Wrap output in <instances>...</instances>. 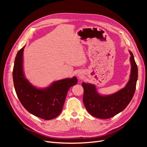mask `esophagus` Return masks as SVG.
Wrapping results in <instances>:
<instances>
[{
	"mask_svg": "<svg viewBox=\"0 0 147 147\" xmlns=\"http://www.w3.org/2000/svg\"><path fill=\"white\" fill-rule=\"evenodd\" d=\"M83 74L82 73H79L78 74H77V76H78V78L79 79H82L83 78Z\"/></svg>",
	"mask_w": 147,
	"mask_h": 147,
	"instance_id": "esophagus-1",
	"label": "esophagus"
}]
</instances>
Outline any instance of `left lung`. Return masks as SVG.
Wrapping results in <instances>:
<instances>
[{
    "mask_svg": "<svg viewBox=\"0 0 147 147\" xmlns=\"http://www.w3.org/2000/svg\"><path fill=\"white\" fill-rule=\"evenodd\" d=\"M131 69L130 78L125 88L115 93L104 95L99 94L95 84L83 82V101L87 111L95 117L107 119L124 110L132 100L138 80V67L132 52L129 51Z\"/></svg>",
    "mask_w": 147,
    "mask_h": 147,
    "instance_id": "left-lung-1",
    "label": "left lung"
}]
</instances>
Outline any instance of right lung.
<instances>
[{"mask_svg":"<svg viewBox=\"0 0 147 147\" xmlns=\"http://www.w3.org/2000/svg\"><path fill=\"white\" fill-rule=\"evenodd\" d=\"M25 46L17 53L13 69L15 92L21 104L30 113L44 120H52L61 113L67 92L78 83L74 76L52 82L45 88H38L26 78L23 70V52Z\"/></svg>","mask_w":147,"mask_h":147,"instance_id":"1","label":"right lung"}]
</instances>
